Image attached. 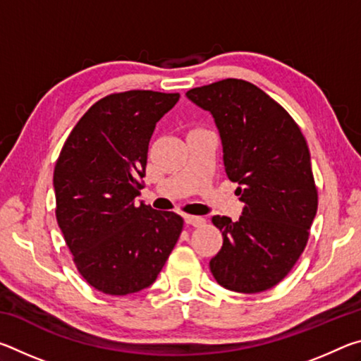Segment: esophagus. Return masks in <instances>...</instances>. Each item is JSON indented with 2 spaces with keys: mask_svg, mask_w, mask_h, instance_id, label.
<instances>
[{
  "mask_svg": "<svg viewBox=\"0 0 361 361\" xmlns=\"http://www.w3.org/2000/svg\"><path fill=\"white\" fill-rule=\"evenodd\" d=\"M185 221H186V224L194 226V228H199V226L205 224V218L204 216H194V215H185Z\"/></svg>",
  "mask_w": 361,
  "mask_h": 361,
  "instance_id": "1",
  "label": "esophagus"
}]
</instances>
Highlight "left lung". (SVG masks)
I'll use <instances>...</instances> for the list:
<instances>
[{
    "label": "left lung",
    "instance_id": "left-lung-1",
    "mask_svg": "<svg viewBox=\"0 0 361 361\" xmlns=\"http://www.w3.org/2000/svg\"><path fill=\"white\" fill-rule=\"evenodd\" d=\"M186 97L215 119L226 173L239 183L235 192L245 204L239 221L212 218L223 247L210 271L231 291H266L296 264L317 213L307 142L283 106L243 79L195 87Z\"/></svg>",
    "mask_w": 361,
    "mask_h": 361
}]
</instances>
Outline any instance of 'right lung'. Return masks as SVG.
<instances>
[{"instance_id": "add662e5", "label": "right lung", "mask_w": 361, "mask_h": 361, "mask_svg": "<svg viewBox=\"0 0 361 361\" xmlns=\"http://www.w3.org/2000/svg\"><path fill=\"white\" fill-rule=\"evenodd\" d=\"M180 94L127 90L94 103L66 138L54 170L56 216L85 282L111 296L154 283L183 218L135 199L156 122Z\"/></svg>"}]
</instances>
